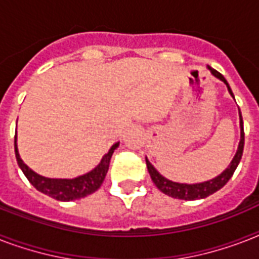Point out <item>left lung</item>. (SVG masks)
<instances>
[{
	"label": "left lung",
	"instance_id": "8db88e82",
	"mask_svg": "<svg viewBox=\"0 0 259 259\" xmlns=\"http://www.w3.org/2000/svg\"><path fill=\"white\" fill-rule=\"evenodd\" d=\"M208 70L215 75L218 79H221L222 82L226 83V86L229 89V93L231 94V97H234L233 91L230 89L229 83L225 79V76L218 72L217 70H213L208 66ZM239 118H241V142L238 146L237 154L234 156L233 161L230 164V166L223 173H221L219 176L212 179V180L204 181V183H199V184H180V183H173V181L168 180L165 177H162L157 170L154 169L153 165L148 161L146 158V166L149 170V175L152 177L156 187H157L162 193H165L168 196H172L175 199H181V200H196V199H204V197L212 195L213 192H217L222 187H225L226 183L231 179L235 169H237L238 164L241 161L242 153H243V146H245V132H243V121H242V114L239 111Z\"/></svg>",
	"mask_w": 259,
	"mask_h": 259
}]
</instances>
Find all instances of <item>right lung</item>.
Listing matches in <instances>:
<instances>
[{"mask_svg": "<svg viewBox=\"0 0 259 259\" xmlns=\"http://www.w3.org/2000/svg\"><path fill=\"white\" fill-rule=\"evenodd\" d=\"M118 145H119V142H115L111 146V149L109 150V153L103 156L99 165L91 172L83 175V176L71 179V180H68V179H47V177H42L37 173H34L22 162L20 154H18L17 145H16V137H14V152H16L17 164L26 176V179L37 191L60 201L78 200L80 197H84L90 193L95 192L105 180L106 173L109 170L111 156H113L114 150L118 148Z\"/></svg>", "mask_w": 259, "mask_h": 259, "instance_id": "1", "label": "right lung"}]
</instances>
